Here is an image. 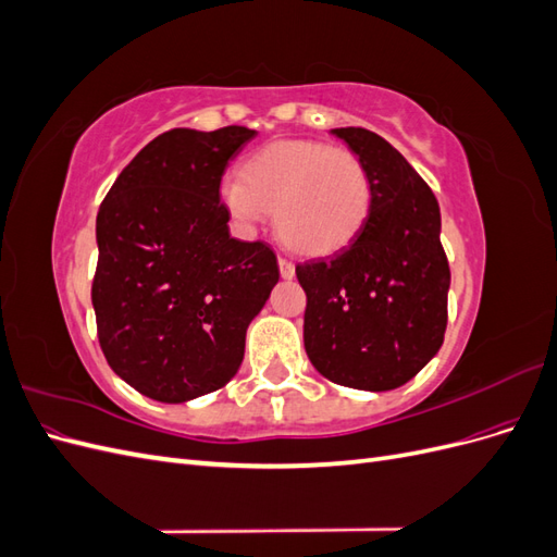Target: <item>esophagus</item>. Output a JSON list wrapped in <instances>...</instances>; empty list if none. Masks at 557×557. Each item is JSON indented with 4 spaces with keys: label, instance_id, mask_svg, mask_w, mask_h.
Segmentation results:
<instances>
[{
    "label": "esophagus",
    "instance_id": "34e87169",
    "mask_svg": "<svg viewBox=\"0 0 557 557\" xmlns=\"http://www.w3.org/2000/svg\"><path fill=\"white\" fill-rule=\"evenodd\" d=\"M278 272H281V278L290 281V278H295V264L290 260L278 258Z\"/></svg>",
    "mask_w": 557,
    "mask_h": 557
}]
</instances>
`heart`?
Returning a JSON list of instances; mask_svg holds the SVG:
<instances>
[{"mask_svg":"<svg viewBox=\"0 0 557 557\" xmlns=\"http://www.w3.org/2000/svg\"><path fill=\"white\" fill-rule=\"evenodd\" d=\"M227 213L252 232L274 211L278 239L299 256L348 246L372 211V181L360 158L315 141L269 144L221 185Z\"/></svg>","mask_w":557,"mask_h":557,"instance_id":"heart-1","label":"heart"}]
</instances>
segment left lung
I'll use <instances>...</instances> for the list:
<instances>
[{
    "mask_svg": "<svg viewBox=\"0 0 557 557\" xmlns=\"http://www.w3.org/2000/svg\"><path fill=\"white\" fill-rule=\"evenodd\" d=\"M372 181V211L332 258L297 264L307 293L305 348L332 383L385 393L411 381L444 344L450 269L436 197L379 134L330 129Z\"/></svg>",
    "mask_w": 557,
    "mask_h": 557,
    "instance_id": "obj_1",
    "label": "left lung"
}]
</instances>
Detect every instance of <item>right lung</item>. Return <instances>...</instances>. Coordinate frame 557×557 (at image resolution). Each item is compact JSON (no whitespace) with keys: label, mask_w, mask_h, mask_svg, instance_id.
Wrapping results in <instances>:
<instances>
[{"label":"right lung","mask_w":557,"mask_h":557,"mask_svg":"<svg viewBox=\"0 0 557 557\" xmlns=\"http://www.w3.org/2000/svg\"><path fill=\"white\" fill-rule=\"evenodd\" d=\"M256 134L164 132L99 207V344L113 372L156 401H190L237 374L250 320L278 283L274 250L230 237L221 205L227 162Z\"/></svg>","instance_id":"add662e5"}]
</instances>
